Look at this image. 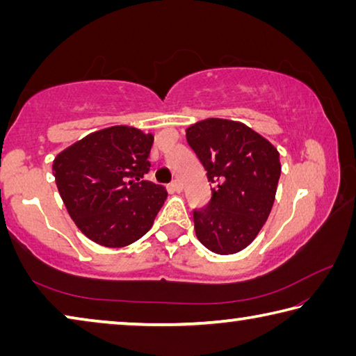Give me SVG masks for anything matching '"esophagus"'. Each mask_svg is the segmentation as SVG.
Wrapping results in <instances>:
<instances>
[{
    "instance_id": "obj_1",
    "label": "esophagus",
    "mask_w": 356,
    "mask_h": 356,
    "mask_svg": "<svg viewBox=\"0 0 356 356\" xmlns=\"http://www.w3.org/2000/svg\"><path fill=\"white\" fill-rule=\"evenodd\" d=\"M170 190L174 193H180L182 191V184H180L179 180H174V182H171V185H170Z\"/></svg>"
}]
</instances>
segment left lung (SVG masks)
Here are the masks:
<instances>
[{"label": "left lung", "instance_id": "obj_1", "mask_svg": "<svg viewBox=\"0 0 356 356\" xmlns=\"http://www.w3.org/2000/svg\"><path fill=\"white\" fill-rule=\"evenodd\" d=\"M186 141L213 185L207 206L193 212L197 240L216 254L242 251L273 207L280 152L245 124L216 118L186 129Z\"/></svg>", "mask_w": 356, "mask_h": 356}]
</instances>
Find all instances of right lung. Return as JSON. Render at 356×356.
<instances>
[{"instance_id": "1", "label": "right lung", "mask_w": 356, "mask_h": 356, "mask_svg": "<svg viewBox=\"0 0 356 356\" xmlns=\"http://www.w3.org/2000/svg\"><path fill=\"white\" fill-rule=\"evenodd\" d=\"M154 136L127 125L84 136L53 161L64 206L92 242L120 248L154 225L168 193L144 180Z\"/></svg>"}]
</instances>
